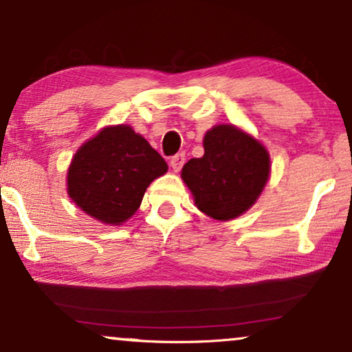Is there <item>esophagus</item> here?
<instances>
[{"label":"esophagus","mask_w":352,"mask_h":352,"mask_svg":"<svg viewBox=\"0 0 352 352\" xmlns=\"http://www.w3.org/2000/svg\"><path fill=\"white\" fill-rule=\"evenodd\" d=\"M185 153H177L170 158V166L172 169H174L175 172H178L183 167V164H185Z\"/></svg>","instance_id":"obj_1"}]
</instances>
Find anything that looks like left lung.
I'll return each mask as SVG.
<instances>
[{
	"label": "left lung",
	"instance_id": "left-lung-1",
	"mask_svg": "<svg viewBox=\"0 0 352 352\" xmlns=\"http://www.w3.org/2000/svg\"><path fill=\"white\" fill-rule=\"evenodd\" d=\"M269 172V153L258 140L232 124H219L204 138L202 158L183 166L182 178L201 212L228 221L253 206Z\"/></svg>",
	"mask_w": 352,
	"mask_h": 352
}]
</instances>
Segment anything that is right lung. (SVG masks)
Listing matches in <instances>:
<instances>
[{
    "mask_svg": "<svg viewBox=\"0 0 352 352\" xmlns=\"http://www.w3.org/2000/svg\"><path fill=\"white\" fill-rule=\"evenodd\" d=\"M166 172L164 158L142 135L129 126H110L78 148L67 192L90 217L122 224L139 208L146 186Z\"/></svg>",
    "mask_w": 352,
    "mask_h": 352,
    "instance_id": "add662e5",
    "label": "right lung"
}]
</instances>
